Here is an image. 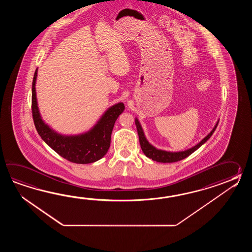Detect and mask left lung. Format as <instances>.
Masks as SVG:
<instances>
[{"label":"left lung","mask_w":252,"mask_h":252,"mask_svg":"<svg viewBox=\"0 0 252 252\" xmlns=\"http://www.w3.org/2000/svg\"><path fill=\"white\" fill-rule=\"evenodd\" d=\"M218 124H219V120L214 125L213 129L210 131V133L192 148L188 149V150H182V151H167V150H158L153 145L150 144L149 140L146 139L143 128L139 124V120H138V118H135V124H136L138 134H139V144L141 147V150L143 151V153L146 155V157H148L149 158H151L152 160L160 162V163H173V162L182 160L184 158H188V156L191 155L195 150H198L202 145H204L212 137L214 130L217 128Z\"/></svg>","instance_id":"1"}]
</instances>
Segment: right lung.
I'll return each mask as SVG.
<instances>
[{
	"label": "right lung",
	"instance_id": "right-lung-1",
	"mask_svg": "<svg viewBox=\"0 0 252 252\" xmlns=\"http://www.w3.org/2000/svg\"><path fill=\"white\" fill-rule=\"evenodd\" d=\"M38 68L32 82L33 121L38 135L47 144L65 159L76 164H89L101 159L107 153L115 121L124 111V102H118L107 110L88 131L75 135L59 133L42 120L37 101L36 81Z\"/></svg>",
	"mask_w": 252,
	"mask_h": 252
}]
</instances>
